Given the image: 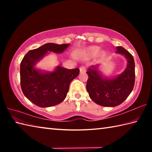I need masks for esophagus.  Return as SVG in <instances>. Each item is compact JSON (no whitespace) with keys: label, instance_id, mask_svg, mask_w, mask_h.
<instances>
[{"label":"esophagus","instance_id":"1","mask_svg":"<svg viewBox=\"0 0 152 152\" xmlns=\"http://www.w3.org/2000/svg\"><path fill=\"white\" fill-rule=\"evenodd\" d=\"M86 71L85 66H81L80 68V73H84Z\"/></svg>","mask_w":152,"mask_h":152}]
</instances>
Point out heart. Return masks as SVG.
<instances>
[{"mask_svg": "<svg viewBox=\"0 0 152 152\" xmlns=\"http://www.w3.org/2000/svg\"><path fill=\"white\" fill-rule=\"evenodd\" d=\"M100 48L99 46H93L87 48L83 51V55H84L85 56H87L88 57H93L96 56V55L99 54V57L100 58H103L106 56V52L104 51H100Z\"/></svg>", "mask_w": 152, "mask_h": 152, "instance_id": "obj_1", "label": "heart"}]
</instances>
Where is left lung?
<instances>
[{"label":"left lung","mask_w":152,"mask_h":152,"mask_svg":"<svg viewBox=\"0 0 152 152\" xmlns=\"http://www.w3.org/2000/svg\"><path fill=\"white\" fill-rule=\"evenodd\" d=\"M116 54L124 56L127 66L117 76L108 78L100 70L101 64L89 67L86 89L93 102L102 106L114 107L124 102L133 91L135 80V66L133 56L121 46L116 47Z\"/></svg>","instance_id":"obj_1"}]
</instances>
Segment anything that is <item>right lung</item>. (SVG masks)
I'll return each mask as SVG.
<instances>
[{
	"label": "right lung",
	"instance_id": "right-lung-1",
	"mask_svg": "<svg viewBox=\"0 0 152 152\" xmlns=\"http://www.w3.org/2000/svg\"><path fill=\"white\" fill-rule=\"evenodd\" d=\"M70 44L48 43L31 50L20 64L21 87L24 95L39 107L47 108L59 104L66 98L70 82L78 76L79 69H67L57 66L53 70L37 67V63L50 52L61 53Z\"/></svg>",
	"mask_w": 152,
	"mask_h": 152
}]
</instances>
